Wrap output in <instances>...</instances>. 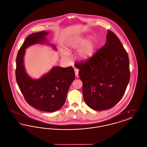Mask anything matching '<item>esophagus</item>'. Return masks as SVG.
<instances>
[{
    "instance_id": "1",
    "label": "esophagus",
    "mask_w": 147,
    "mask_h": 147,
    "mask_svg": "<svg viewBox=\"0 0 147 147\" xmlns=\"http://www.w3.org/2000/svg\"><path fill=\"white\" fill-rule=\"evenodd\" d=\"M74 71H75L76 76L78 77V73H79V70L77 68H74Z\"/></svg>"
}]
</instances>
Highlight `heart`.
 Returning <instances> with one entry per match:
<instances>
[{
  "instance_id": "b5f03b06",
  "label": "heart",
  "mask_w": 147,
  "mask_h": 147,
  "mask_svg": "<svg viewBox=\"0 0 147 147\" xmlns=\"http://www.w3.org/2000/svg\"><path fill=\"white\" fill-rule=\"evenodd\" d=\"M96 42L92 37L83 35H74L68 38L65 43L66 51H62V55L67 58L69 53L77 50L78 58L83 61L91 58L95 55L96 49Z\"/></svg>"
}]
</instances>
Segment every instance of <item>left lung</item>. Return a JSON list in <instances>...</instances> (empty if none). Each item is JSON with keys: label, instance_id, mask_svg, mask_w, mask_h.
<instances>
[{"label": "left lung", "instance_id": "1", "mask_svg": "<svg viewBox=\"0 0 147 147\" xmlns=\"http://www.w3.org/2000/svg\"><path fill=\"white\" fill-rule=\"evenodd\" d=\"M79 69L86 104L96 111L111 109L123 96L130 79L128 56L119 38L107 30L106 42Z\"/></svg>", "mask_w": 147, "mask_h": 147}]
</instances>
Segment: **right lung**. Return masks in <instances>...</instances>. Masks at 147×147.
<instances>
[{"label":"right lung","instance_id":"obj_1","mask_svg":"<svg viewBox=\"0 0 147 147\" xmlns=\"http://www.w3.org/2000/svg\"><path fill=\"white\" fill-rule=\"evenodd\" d=\"M49 34L45 31L31 34L26 38L16 57V79L22 95L29 105L45 112L60 109L65 103L68 89L75 79L74 69L69 67H53L39 79H34L26 73L24 58L26 49L39 43H46L57 50L46 38Z\"/></svg>","mask_w":147,"mask_h":147}]
</instances>
